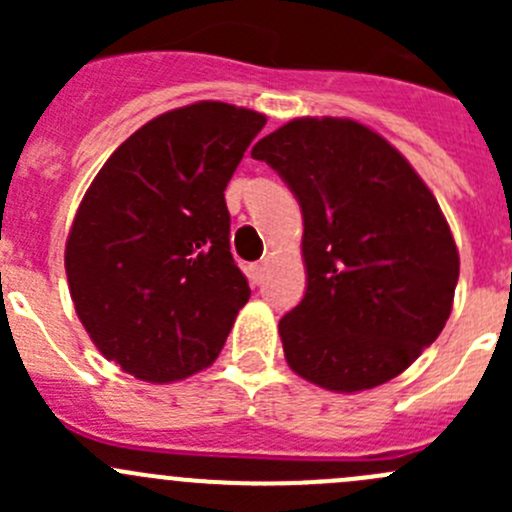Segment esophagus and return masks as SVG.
<instances>
[{"label": "esophagus", "mask_w": 512, "mask_h": 512, "mask_svg": "<svg viewBox=\"0 0 512 512\" xmlns=\"http://www.w3.org/2000/svg\"><path fill=\"white\" fill-rule=\"evenodd\" d=\"M265 262H255V265H250V277H252V285H262V280H265Z\"/></svg>", "instance_id": "1"}]
</instances>
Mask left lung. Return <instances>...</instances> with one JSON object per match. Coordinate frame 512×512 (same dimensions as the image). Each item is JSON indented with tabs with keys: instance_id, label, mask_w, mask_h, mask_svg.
Here are the masks:
<instances>
[{
	"instance_id": "obj_1",
	"label": "left lung",
	"mask_w": 512,
	"mask_h": 512,
	"mask_svg": "<svg viewBox=\"0 0 512 512\" xmlns=\"http://www.w3.org/2000/svg\"><path fill=\"white\" fill-rule=\"evenodd\" d=\"M252 158L304 218L307 292L280 319L289 369L329 391L374 389L436 342L458 250L436 198L389 141L352 118H294Z\"/></svg>"
}]
</instances>
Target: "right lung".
<instances>
[{"instance_id":"1","label":"right lung","mask_w":512,"mask_h":512,"mask_svg":"<svg viewBox=\"0 0 512 512\" xmlns=\"http://www.w3.org/2000/svg\"><path fill=\"white\" fill-rule=\"evenodd\" d=\"M267 118L200 101L138 128L86 190L66 277L106 359L151 384L218 359L250 285L230 252L225 188Z\"/></svg>"}]
</instances>
